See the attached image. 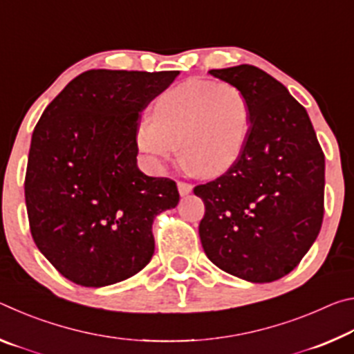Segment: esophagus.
Listing matches in <instances>:
<instances>
[{
	"label": "esophagus",
	"instance_id": "esophagus-1",
	"mask_svg": "<svg viewBox=\"0 0 354 354\" xmlns=\"http://www.w3.org/2000/svg\"><path fill=\"white\" fill-rule=\"evenodd\" d=\"M178 190H179V194H181V196L189 195L192 192V184L185 183V181H178Z\"/></svg>",
	"mask_w": 354,
	"mask_h": 354
}]
</instances>
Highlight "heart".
<instances>
[{
	"label": "heart",
	"instance_id": "obj_1",
	"mask_svg": "<svg viewBox=\"0 0 354 354\" xmlns=\"http://www.w3.org/2000/svg\"><path fill=\"white\" fill-rule=\"evenodd\" d=\"M250 123V103L236 86L192 80L160 95L153 120H143L137 127L136 142L156 160L171 159L179 143L192 169L214 176L241 158Z\"/></svg>",
	"mask_w": 354,
	"mask_h": 354
}]
</instances>
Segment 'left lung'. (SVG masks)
Instances as JSON below:
<instances>
[{
	"label": "left lung",
	"mask_w": 354,
	"mask_h": 354,
	"mask_svg": "<svg viewBox=\"0 0 354 354\" xmlns=\"http://www.w3.org/2000/svg\"><path fill=\"white\" fill-rule=\"evenodd\" d=\"M236 86L251 109L248 140L223 175L200 184V239L209 261L250 283L295 268L325 214V154L304 107L253 65L211 70Z\"/></svg>",
	"instance_id": "obj_1"
}]
</instances>
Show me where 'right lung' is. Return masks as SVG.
Here are the masks:
<instances>
[{
    "label": "right lung",
    "mask_w": 354,
    "mask_h": 354,
    "mask_svg": "<svg viewBox=\"0 0 354 354\" xmlns=\"http://www.w3.org/2000/svg\"><path fill=\"white\" fill-rule=\"evenodd\" d=\"M178 73L84 71L35 124L25 176L29 230L71 283L115 284L151 261L153 221L176 207L179 192L173 179L137 169L136 131Z\"/></svg>",
    "instance_id": "1"
}]
</instances>
